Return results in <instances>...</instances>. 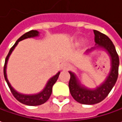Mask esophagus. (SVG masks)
Listing matches in <instances>:
<instances>
[{
	"mask_svg": "<svg viewBox=\"0 0 122 122\" xmlns=\"http://www.w3.org/2000/svg\"><path fill=\"white\" fill-rule=\"evenodd\" d=\"M61 68L63 69H67L69 67V65L67 64V63H66V62H64V63H61Z\"/></svg>",
	"mask_w": 122,
	"mask_h": 122,
	"instance_id": "34e87169",
	"label": "esophagus"
}]
</instances>
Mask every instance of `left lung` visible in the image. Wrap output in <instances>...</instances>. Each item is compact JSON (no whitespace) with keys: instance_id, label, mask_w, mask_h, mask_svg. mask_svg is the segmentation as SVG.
Wrapping results in <instances>:
<instances>
[{"instance_id":"obj_1","label":"left lung","mask_w":122,"mask_h":122,"mask_svg":"<svg viewBox=\"0 0 122 122\" xmlns=\"http://www.w3.org/2000/svg\"><path fill=\"white\" fill-rule=\"evenodd\" d=\"M93 32L95 35L96 46L92 47L90 49H87L86 52L88 53L97 48L104 49L110 56L111 69L105 81L94 89H90L85 87L80 82L73 72L69 71L71 76L69 82V88L71 95L77 102L86 105H93L101 102L106 97L116 84L118 77L120 65L118 55L114 45L110 38L96 30H93Z\"/></svg>"}]
</instances>
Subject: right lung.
Wrapping results in <instances>:
<instances>
[{
	"mask_svg": "<svg viewBox=\"0 0 122 122\" xmlns=\"http://www.w3.org/2000/svg\"><path fill=\"white\" fill-rule=\"evenodd\" d=\"M39 35V32L37 30H30L29 32H27L25 34H24L21 37H20L18 40L16 41L15 45L11 47V49L9 51V53L8 55L6 56L5 59V66H4V76L5 79L7 83V84L9 85V88L10 89V92H12V95L17 99L19 102L22 103L23 104H25L27 106H39L41 105L44 103H45L49 98L50 97L51 93H52V87L55 83V82L57 81L59 75L60 74V71H59L53 77H52L51 78L49 79V81H47V84L45 85V87H44V89L40 92L39 93H37L35 94H23L21 93L18 92L17 91H16L15 89L12 87L10 83H9V80L7 79L6 76V65L8 63V60L10 57V54L12 53L13 50L15 49L16 46L18 45L19 42L20 41H23L27 38H31V37H38Z\"/></svg>",
	"mask_w": 122,
	"mask_h": 122,
	"instance_id": "1",
	"label": "right lung"
}]
</instances>
